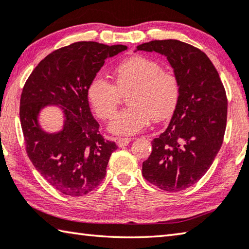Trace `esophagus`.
I'll list each match as a JSON object with an SVG mask.
<instances>
[{"mask_svg":"<svg viewBox=\"0 0 249 249\" xmlns=\"http://www.w3.org/2000/svg\"><path fill=\"white\" fill-rule=\"evenodd\" d=\"M129 142H130V138H119L117 139V146L119 147L127 146Z\"/></svg>","mask_w":249,"mask_h":249,"instance_id":"1","label":"esophagus"}]
</instances>
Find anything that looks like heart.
I'll use <instances>...</instances> for the list:
<instances>
[{"instance_id": "heart-1", "label": "heart", "mask_w": 249, "mask_h": 249, "mask_svg": "<svg viewBox=\"0 0 249 249\" xmlns=\"http://www.w3.org/2000/svg\"><path fill=\"white\" fill-rule=\"evenodd\" d=\"M115 85L94 76L87 88L88 101L98 117L110 119L121 100V92L129 91V107L112 117L109 130L117 135H134L147 127L151 120L160 122L173 115L180 96L179 80L173 71L162 70L158 61L135 55L114 70Z\"/></svg>"}]
</instances>
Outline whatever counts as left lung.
<instances>
[{"mask_svg": "<svg viewBox=\"0 0 249 249\" xmlns=\"http://www.w3.org/2000/svg\"><path fill=\"white\" fill-rule=\"evenodd\" d=\"M137 51L164 55L180 86L178 105L168 128L152 140L142 175L163 191H184L206 174L222 146L228 116L225 89L209 57L191 44L155 40L140 44Z\"/></svg>", "mask_w": 249, "mask_h": 249, "instance_id": "8db88e82", "label": "left lung"}]
</instances>
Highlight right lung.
Returning <instances> with one entry per match:
<instances>
[{
  "label": "right lung",
  "instance_id": "right-lung-1",
  "mask_svg": "<svg viewBox=\"0 0 249 249\" xmlns=\"http://www.w3.org/2000/svg\"><path fill=\"white\" fill-rule=\"evenodd\" d=\"M125 50L122 44L71 43L44 57L22 88L19 117L27 155L42 178L64 195H86L105 178L117 146L99 134L87 88L106 58ZM49 105L65 113L60 132L47 133L38 124L39 112Z\"/></svg>",
  "mask_w": 249,
  "mask_h": 249
}]
</instances>
